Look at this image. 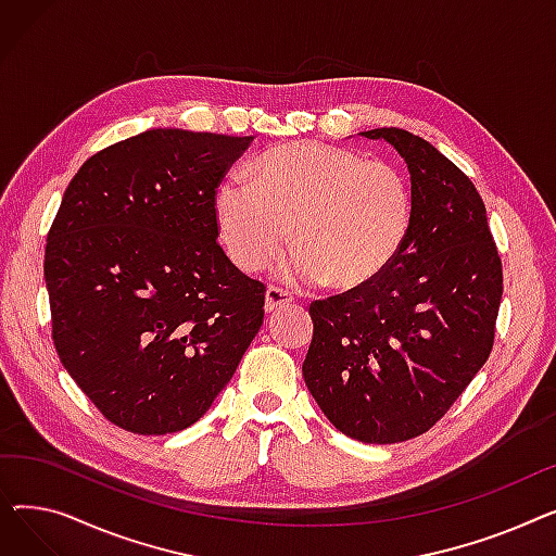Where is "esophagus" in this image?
Here are the masks:
<instances>
[{"instance_id":"34e87169","label":"esophagus","mask_w":556,"mask_h":556,"mask_svg":"<svg viewBox=\"0 0 556 556\" xmlns=\"http://www.w3.org/2000/svg\"><path fill=\"white\" fill-rule=\"evenodd\" d=\"M293 302V295L288 293V290L283 288H277V286H268L266 290V304H263V308H266V313H273L286 304Z\"/></svg>"}]
</instances>
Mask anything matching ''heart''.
I'll return each mask as SVG.
<instances>
[{
	"mask_svg": "<svg viewBox=\"0 0 556 556\" xmlns=\"http://www.w3.org/2000/svg\"><path fill=\"white\" fill-rule=\"evenodd\" d=\"M252 173L254 178L229 175L214 200L225 250L245 273L277 258L295 223L300 248L279 266V279L356 290L392 266L410 233V180L396 166L369 162L344 146H273Z\"/></svg>",
	"mask_w": 556,
	"mask_h": 556,
	"instance_id": "obj_1",
	"label": "heart"
}]
</instances>
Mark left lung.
<instances>
[{
  "label": "left lung",
  "mask_w": 556,
  "mask_h": 556,
  "mask_svg": "<svg viewBox=\"0 0 556 556\" xmlns=\"http://www.w3.org/2000/svg\"><path fill=\"white\" fill-rule=\"evenodd\" d=\"M386 139L415 195L410 233L371 283L317 300L302 365L319 410L346 437L396 444L440 421L486 363L503 300V263L473 182L432 143Z\"/></svg>",
  "instance_id": "8db88e82"
}]
</instances>
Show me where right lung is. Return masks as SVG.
<instances>
[{"instance_id":"obj_1","label":"right lung","mask_w":556,"mask_h":556,"mask_svg":"<svg viewBox=\"0 0 556 556\" xmlns=\"http://www.w3.org/2000/svg\"><path fill=\"white\" fill-rule=\"evenodd\" d=\"M254 137L151 128L87 160L47 237L61 363L135 434L195 424L263 325L266 286L216 243V189Z\"/></svg>"}]
</instances>
